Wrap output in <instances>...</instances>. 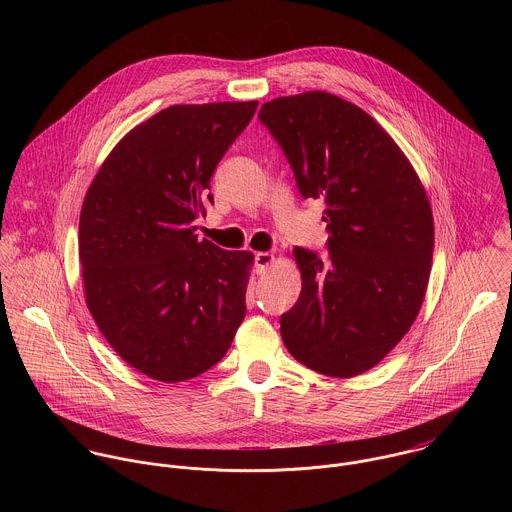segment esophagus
<instances>
[{
  "instance_id": "34e87169",
  "label": "esophagus",
  "mask_w": 512,
  "mask_h": 512,
  "mask_svg": "<svg viewBox=\"0 0 512 512\" xmlns=\"http://www.w3.org/2000/svg\"><path fill=\"white\" fill-rule=\"evenodd\" d=\"M272 262H274V254H272V252H258V254L254 256L256 274H264Z\"/></svg>"
}]
</instances>
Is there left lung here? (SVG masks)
I'll use <instances>...</instances> for the list:
<instances>
[{"label":"left lung","mask_w":512,"mask_h":512,"mask_svg":"<svg viewBox=\"0 0 512 512\" xmlns=\"http://www.w3.org/2000/svg\"><path fill=\"white\" fill-rule=\"evenodd\" d=\"M284 149L299 193L325 201L329 256L295 246L301 293L280 319L293 359L351 378L408 333L428 290L434 217L412 163L363 108L323 90L258 114Z\"/></svg>","instance_id":"8db88e82"}]
</instances>
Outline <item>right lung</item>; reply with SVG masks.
<instances>
[{
    "mask_svg": "<svg viewBox=\"0 0 512 512\" xmlns=\"http://www.w3.org/2000/svg\"><path fill=\"white\" fill-rule=\"evenodd\" d=\"M258 108L175 104L128 132L90 183L78 222L86 305L110 347L161 382L217 365L246 315L252 252L199 240L211 177Z\"/></svg>",
    "mask_w": 512,
    "mask_h": 512,
    "instance_id": "obj_1",
    "label": "right lung"
}]
</instances>
